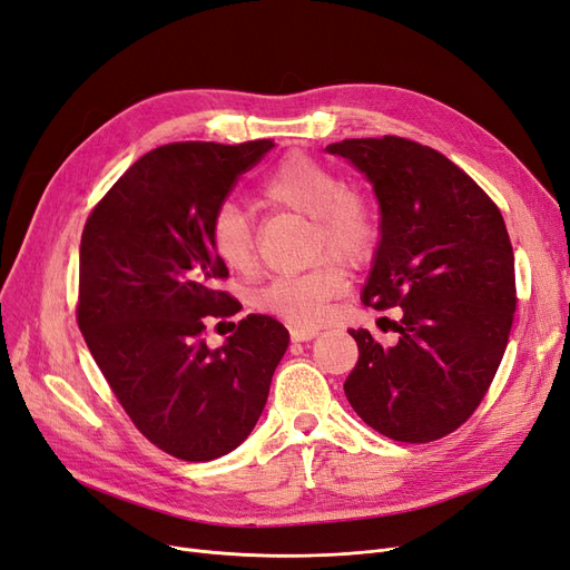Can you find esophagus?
I'll return each mask as SVG.
<instances>
[{"label":"esophagus","instance_id":"34e87169","mask_svg":"<svg viewBox=\"0 0 570 570\" xmlns=\"http://www.w3.org/2000/svg\"><path fill=\"white\" fill-rule=\"evenodd\" d=\"M316 335H318L316 327H289L292 342H306V340H314Z\"/></svg>","mask_w":570,"mask_h":570}]
</instances>
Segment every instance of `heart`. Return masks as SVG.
<instances>
[{
	"mask_svg": "<svg viewBox=\"0 0 570 570\" xmlns=\"http://www.w3.org/2000/svg\"><path fill=\"white\" fill-rule=\"evenodd\" d=\"M264 204L312 218V252L321 262L304 273L281 275L252 295L258 314L281 318L295 327H314L327 304L347 289L344 264H366L381 243V218L368 197L344 187L342 176L327 164L292 151L258 187ZM209 243L218 262L237 275L254 273L258 264L249 216L237 204H220L209 228ZM335 255L334 259L326 256ZM326 258L323 259L322 256Z\"/></svg>",
	"mask_w": 570,
	"mask_h": 570,
	"instance_id": "obj_1",
	"label": "heart"
}]
</instances>
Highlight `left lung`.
I'll list each match as a JSON object with an SVG mask.
<instances>
[{"instance_id":"left-lung-1","label":"left lung","mask_w":570,"mask_h":570,"mask_svg":"<svg viewBox=\"0 0 570 570\" xmlns=\"http://www.w3.org/2000/svg\"><path fill=\"white\" fill-rule=\"evenodd\" d=\"M373 183L381 245L366 306H402L385 347L350 331L358 361L344 394L396 442H433L473 416L502 364L515 312L513 249L502 212L465 170L406 137L327 145Z\"/></svg>"}]
</instances>
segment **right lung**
I'll use <instances>...</instances> for the list:
<instances>
[{
    "mask_svg": "<svg viewBox=\"0 0 570 570\" xmlns=\"http://www.w3.org/2000/svg\"><path fill=\"white\" fill-rule=\"evenodd\" d=\"M273 140L170 142L147 151L97 202L80 239L78 327L135 428L183 461L243 444L287 350L285 325L249 314L220 350L206 325L233 316L212 218Z\"/></svg>",
    "mask_w": 570,
    "mask_h": 570,
    "instance_id": "1",
    "label": "right lung"
}]
</instances>
